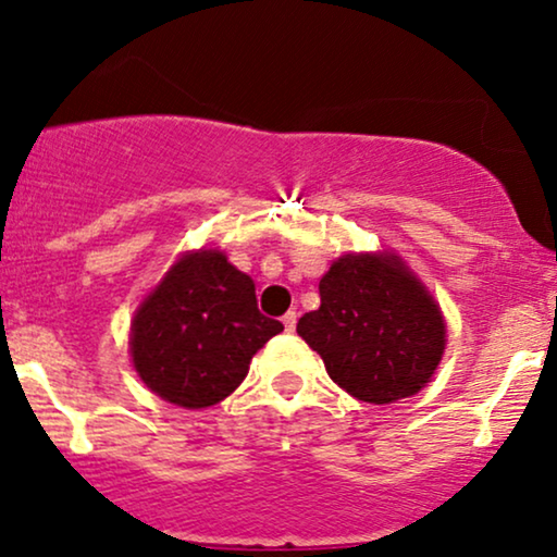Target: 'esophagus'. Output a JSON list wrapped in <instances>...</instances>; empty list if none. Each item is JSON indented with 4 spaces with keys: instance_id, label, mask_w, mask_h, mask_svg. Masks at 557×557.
I'll return each mask as SVG.
<instances>
[{
    "instance_id": "obj_1",
    "label": "esophagus",
    "mask_w": 557,
    "mask_h": 557,
    "mask_svg": "<svg viewBox=\"0 0 557 557\" xmlns=\"http://www.w3.org/2000/svg\"><path fill=\"white\" fill-rule=\"evenodd\" d=\"M295 321H298V315H295V311H287L285 315H283V323H285V331H295Z\"/></svg>"
}]
</instances>
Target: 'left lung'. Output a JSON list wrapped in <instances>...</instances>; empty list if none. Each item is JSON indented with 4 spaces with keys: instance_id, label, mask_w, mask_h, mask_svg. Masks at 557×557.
<instances>
[{
    "instance_id": "1",
    "label": "left lung",
    "mask_w": 557,
    "mask_h": 557,
    "mask_svg": "<svg viewBox=\"0 0 557 557\" xmlns=\"http://www.w3.org/2000/svg\"><path fill=\"white\" fill-rule=\"evenodd\" d=\"M319 311L298 334L349 396L383 406L419 393L445 355V319L424 283L391 251L344 255L319 283Z\"/></svg>"
}]
</instances>
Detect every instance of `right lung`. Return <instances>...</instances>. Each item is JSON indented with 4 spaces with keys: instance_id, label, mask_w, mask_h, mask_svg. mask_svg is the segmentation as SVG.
<instances>
[{
    "instance_id": "1",
    "label": "right lung",
    "mask_w": 557,
    "mask_h": 557,
    "mask_svg": "<svg viewBox=\"0 0 557 557\" xmlns=\"http://www.w3.org/2000/svg\"><path fill=\"white\" fill-rule=\"evenodd\" d=\"M280 331L259 313L255 280L223 251H187L133 315V368L169 404L208 408L242 385L251 357Z\"/></svg>"
}]
</instances>
